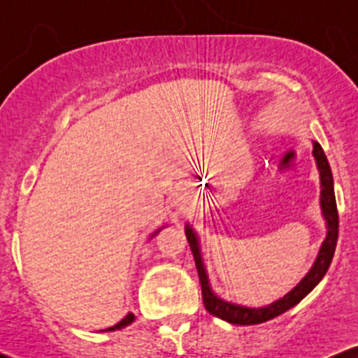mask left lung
<instances>
[{
	"label": "left lung",
	"instance_id": "8db88e82",
	"mask_svg": "<svg viewBox=\"0 0 358 358\" xmlns=\"http://www.w3.org/2000/svg\"><path fill=\"white\" fill-rule=\"evenodd\" d=\"M313 156L316 159V166L320 170V183H322V193H320V205H322V213L327 222V237H324L322 249H320L318 257H316L313 268L306 274L301 281L298 282L286 296H282L278 301L271 303L269 306L264 308H248L236 305V303L224 301V299L217 296L212 291L210 282H208L207 271H205L202 254H200V244L199 237L190 225L185 227V234H187L188 244L193 252V259H195L196 271H199L200 285H202V298L205 310L208 313L217 316V318L225 320V322L232 324H257L268 320L276 318V316L282 315L285 311L298 305L303 298L310 293L313 287L322 281L324 274H327L330 262L334 259L336 239H338V212H336V200H335V190H334V176H331L330 165H328L327 156L323 153V148L320 143H313Z\"/></svg>",
	"mask_w": 358,
	"mask_h": 358
}]
</instances>
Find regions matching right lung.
<instances>
[{"label": "right lung", "mask_w": 358, "mask_h": 358, "mask_svg": "<svg viewBox=\"0 0 358 358\" xmlns=\"http://www.w3.org/2000/svg\"><path fill=\"white\" fill-rule=\"evenodd\" d=\"M155 234H158V231H156ZM153 234V236H155ZM134 322V315L133 313H127L124 318L121 320V322L119 323H116L114 324V327H109V328H106V330H102V331H114V330H121V328H124V327H127V324H131Z\"/></svg>", "instance_id": "1"}]
</instances>
